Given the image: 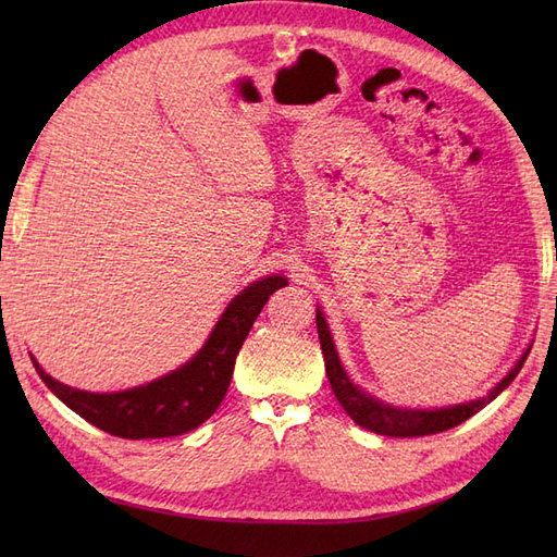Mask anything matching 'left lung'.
Segmentation results:
<instances>
[{
	"mask_svg": "<svg viewBox=\"0 0 557 557\" xmlns=\"http://www.w3.org/2000/svg\"><path fill=\"white\" fill-rule=\"evenodd\" d=\"M315 327L320 336V348H323V356H325V372L334 391V397L339 399L344 411L356 420L360 428L376 434H385V436H425V434H436L465 423L467 418L479 413L487 401H493L504 387L518 376L532 348L530 346L525 352H522V358L516 362V367L493 387L487 397L467 401V404H455V407H448V409H399V407H391V404L379 401L376 397L362 393L358 385H352V381L344 372L339 356H336L330 327L320 309H315Z\"/></svg>",
	"mask_w": 557,
	"mask_h": 557,
	"instance_id": "left-lung-1",
	"label": "left lung"
}]
</instances>
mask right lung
I'll return each instance as SVG.
<instances>
[{
  "label": "right lung",
  "instance_id": "1",
  "mask_svg": "<svg viewBox=\"0 0 557 557\" xmlns=\"http://www.w3.org/2000/svg\"><path fill=\"white\" fill-rule=\"evenodd\" d=\"M283 285H288L283 276H267L250 283L230 301L207 344L197 350L193 360L172 374L123 393L99 395L76 391L48 376L35 358L32 362L50 393H55L66 407L95 428L123 436V440L178 436L199 428L221 407L234 372V360L252 323L267 305L269 295Z\"/></svg>",
  "mask_w": 557,
  "mask_h": 557
}]
</instances>
